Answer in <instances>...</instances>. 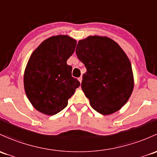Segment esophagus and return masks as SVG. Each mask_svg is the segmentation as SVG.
Listing matches in <instances>:
<instances>
[{
    "mask_svg": "<svg viewBox=\"0 0 157 157\" xmlns=\"http://www.w3.org/2000/svg\"><path fill=\"white\" fill-rule=\"evenodd\" d=\"M78 80L80 82V83H81V82H82V77H78Z\"/></svg>",
    "mask_w": 157,
    "mask_h": 157,
    "instance_id": "34e87169",
    "label": "esophagus"
}]
</instances>
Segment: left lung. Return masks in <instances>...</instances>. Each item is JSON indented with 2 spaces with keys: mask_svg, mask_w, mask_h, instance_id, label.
Segmentation results:
<instances>
[{
  "mask_svg": "<svg viewBox=\"0 0 157 157\" xmlns=\"http://www.w3.org/2000/svg\"><path fill=\"white\" fill-rule=\"evenodd\" d=\"M76 54L86 68L82 90L94 110L108 115L120 110L134 88L128 58L114 40L90 36L79 40Z\"/></svg>",
  "mask_w": 157,
  "mask_h": 157,
  "instance_id": "1",
  "label": "left lung"
}]
</instances>
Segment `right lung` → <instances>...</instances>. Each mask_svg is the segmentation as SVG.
I'll list each match as a JSON object with an SVG mask.
<instances>
[{"mask_svg": "<svg viewBox=\"0 0 157 157\" xmlns=\"http://www.w3.org/2000/svg\"><path fill=\"white\" fill-rule=\"evenodd\" d=\"M77 41L67 35H58L43 41L31 54L24 74L26 95L36 110L55 115L67 105L80 86L71 76L67 60L74 53Z\"/></svg>", "mask_w": 157, "mask_h": 157, "instance_id": "right-lung-1", "label": "right lung"}]
</instances>
